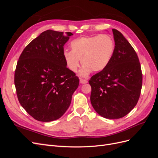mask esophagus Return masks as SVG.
<instances>
[{"mask_svg": "<svg viewBox=\"0 0 158 158\" xmlns=\"http://www.w3.org/2000/svg\"><path fill=\"white\" fill-rule=\"evenodd\" d=\"M80 84H86L88 83V80H84V79H80Z\"/></svg>", "mask_w": 158, "mask_h": 158, "instance_id": "esophagus-1", "label": "esophagus"}]
</instances>
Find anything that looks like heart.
Instances as JSON below:
<instances>
[{
    "label": "heart",
    "instance_id": "1",
    "mask_svg": "<svg viewBox=\"0 0 158 158\" xmlns=\"http://www.w3.org/2000/svg\"><path fill=\"white\" fill-rule=\"evenodd\" d=\"M70 46L71 51L63 52L66 66L76 73L81 59L83 66L79 75L82 77H87L92 71L99 73L106 69L114 52V41L108 35L80 37L72 41Z\"/></svg>",
    "mask_w": 158,
    "mask_h": 158
}]
</instances>
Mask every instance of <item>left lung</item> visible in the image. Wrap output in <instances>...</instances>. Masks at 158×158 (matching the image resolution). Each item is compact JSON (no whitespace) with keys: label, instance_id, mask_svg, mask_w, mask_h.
<instances>
[{"label":"left lung","instance_id":"obj_1","mask_svg":"<svg viewBox=\"0 0 158 158\" xmlns=\"http://www.w3.org/2000/svg\"><path fill=\"white\" fill-rule=\"evenodd\" d=\"M114 52L106 69L94 75L90 101L99 115L120 118L130 113L139 99L142 84L136 52L122 33L113 29Z\"/></svg>","mask_w":158,"mask_h":158}]
</instances>
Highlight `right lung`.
<instances>
[{
	"label": "right lung",
	"mask_w": 158,
	"mask_h": 158,
	"mask_svg": "<svg viewBox=\"0 0 158 158\" xmlns=\"http://www.w3.org/2000/svg\"><path fill=\"white\" fill-rule=\"evenodd\" d=\"M73 34L48 30L23 49L18 59L14 84L19 102L35 120L50 122L69 107L79 79L67 67L64 45Z\"/></svg>",
	"instance_id": "add662e5"
}]
</instances>
